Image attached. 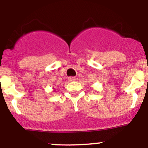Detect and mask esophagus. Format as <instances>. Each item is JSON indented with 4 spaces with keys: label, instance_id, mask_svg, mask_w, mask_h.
I'll use <instances>...</instances> for the list:
<instances>
[{
    "label": "esophagus",
    "instance_id": "esophagus-1",
    "mask_svg": "<svg viewBox=\"0 0 148 148\" xmlns=\"http://www.w3.org/2000/svg\"><path fill=\"white\" fill-rule=\"evenodd\" d=\"M76 80H77V78L74 77H71L69 78V81L71 82H75Z\"/></svg>",
    "mask_w": 148,
    "mask_h": 148
}]
</instances>
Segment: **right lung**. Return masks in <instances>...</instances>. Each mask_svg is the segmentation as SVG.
<instances>
[{
	"label": "right lung",
	"mask_w": 148,
	"mask_h": 148,
	"mask_svg": "<svg viewBox=\"0 0 148 148\" xmlns=\"http://www.w3.org/2000/svg\"><path fill=\"white\" fill-rule=\"evenodd\" d=\"M55 90H56V89H53V91H54V92H55Z\"/></svg>",
	"instance_id": "obj_1"
}]
</instances>
